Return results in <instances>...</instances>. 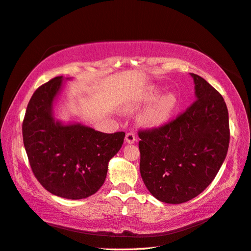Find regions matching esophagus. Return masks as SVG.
Instances as JSON below:
<instances>
[{
    "label": "esophagus",
    "instance_id": "obj_1",
    "mask_svg": "<svg viewBox=\"0 0 251 251\" xmlns=\"http://www.w3.org/2000/svg\"><path fill=\"white\" fill-rule=\"evenodd\" d=\"M125 140H126L127 143L132 144V143L136 142V140H137V139H136V134H134L133 132H128V133H126Z\"/></svg>",
    "mask_w": 251,
    "mask_h": 251
}]
</instances>
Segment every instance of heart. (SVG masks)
<instances>
[{
    "label": "heart",
    "instance_id": "heart-1",
    "mask_svg": "<svg viewBox=\"0 0 251 251\" xmlns=\"http://www.w3.org/2000/svg\"><path fill=\"white\" fill-rule=\"evenodd\" d=\"M159 94V90L152 88L142 98L144 102L152 101L141 115V120L143 123L150 127H159L168 123L178 105L175 94L166 93L158 98Z\"/></svg>",
    "mask_w": 251,
    "mask_h": 251
}]
</instances>
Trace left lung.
Returning <instances> with one entry per match:
<instances>
[{
	"instance_id": "obj_1",
	"label": "left lung",
	"mask_w": 251,
	"mask_h": 251,
	"mask_svg": "<svg viewBox=\"0 0 251 251\" xmlns=\"http://www.w3.org/2000/svg\"><path fill=\"white\" fill-rule=\"evenodd\" d=\"M196 100L174 120L139 130L140 173L158 201L182 203L213 181L227 156L230 129L223 96L191 73Z\"/></svg>"
}]
</instances>
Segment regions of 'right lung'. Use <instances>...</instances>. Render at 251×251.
Instances as JSON below:
<instances>
[{"label": "right lung", "instance_id": "1", "mask_svg": "<svg viewBox=\"0 0 251 251\" xmlns=\"http://www.w3.org/2000/svg\"><path fill=\"white\" fill-rule=\"evenodd\" d=\"M62 76L38 88L22 124L23 143L37 180L68 199L93 195L105 182L108 162L123 145L125 132L104 133L81 124L63 125L53 115Z\"/></svg>", "mask_w": 251, "mask_h": 251}]
</instances>
